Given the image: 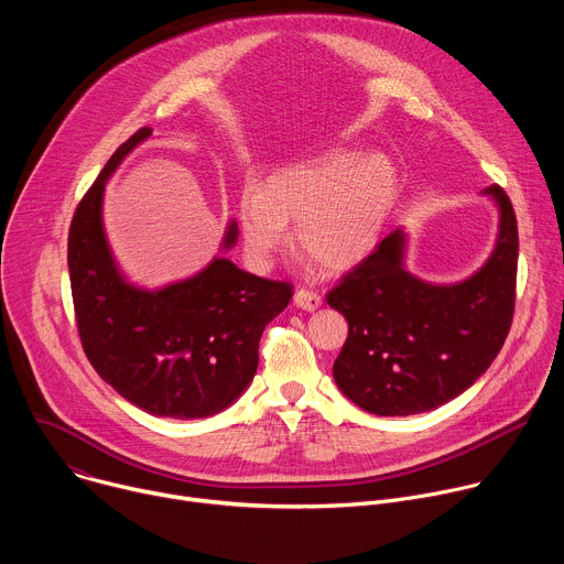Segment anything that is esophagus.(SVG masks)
<instances>
[{
    "label": "esophagus",
    "instance_id": "1",
    "mask_svg": "<svg viewBox=\"0 0 564 564\" xmlns=\"http://www.w3.org/2000/svg\"><path fill=\"white\" fill-rule=\"evenodd\" d=\"M294 303H296V307L312 312V310H316L321 305V294L314 292V290L301 288V290L294 292Z\"/></svg>",
    "mask_w": 564,
    "mask_h": 564
}]
</instances>
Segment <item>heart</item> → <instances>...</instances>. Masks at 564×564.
Segmentation results:
<instances>
[{
  "instance_id": "b5f03b06",
  "label": "heart",
  "mask_w": 564,
  "mask_h": 564,
  "mask_svg": "<svg viewBox=\"0 0 564 564\" xmlns=\"http://www.w3.org/2000/svg\"><path fill=\"white\" fill-rule=\"evenodd\" d=\"M397 172L381 153L337 149L307 163L276 170L263 187H246L238 205L240 231L257 268H270L290 243L296 220L301 252L330 272L359 265L379 243L397 200Z\"/></svg>"
}]
</instances>
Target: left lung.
<instances>
[{"mask_svg":"<svg viewBox=\"0 0 564 564\" xmlns=\"http://www.w3.org/2000/svg\"><path fill=\"white\" fill-rule=\"evenodd\" d=\"M487 194L500 207V234L470 279L431 285L409 274L397 229L328 292V305L348 321L333 375L359 409L383 417L433 411L473 386L502 350L516 310L518 220L500 185Z\"/></svg>","mask_w":564,"mask_h":564,"instance_id":"left-lung-1","label":"left lung"}]
</instances>
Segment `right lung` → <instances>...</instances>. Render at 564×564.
I'll use <instances>...</instances> for the list:
<instances>
[{
    "label": "right lung",
    "mask_w": 564,
    "mask_h": 564,
    "mask_svg": "<svg viewBox=\"0 0 564 564\" xmlns=\"http://www.w3.org/2000/svg\"><path fill=\"white\" fill-rule=\"evenodd\" d=\"M122 142L77 203L68 229V276L77 335L96 372L155 417L200 420L227 409L259 366V341L292 299L270 281L214 259L165 290H138L120 276L102 229V192L120 160L144 138ZM236 225L225 236L234 246Z\"/></svg>",
    "instance_id": "add662e5"
}]
</instances>
